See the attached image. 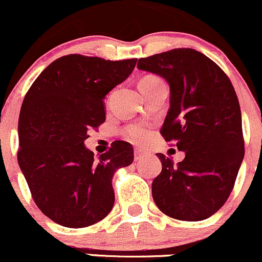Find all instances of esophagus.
I'll return each instance as SVG.
<instances>
[{"label": "esophagus", "mask_w": 262, "mask_h": 262, "mask_svg": "<svg viewBox=\"0 0 262 262\" xmlns=\"http://www.w3.org/2000/svg\"><path fill=\"white\" fill-rule=\"evenodd\" d=\"M145 154L147 153H145L144 150L138 149V148H137V149H134V159H136V161H140L142 158H144Z\"/></svg>", "instance_id": "obj_1"}]
</instances>
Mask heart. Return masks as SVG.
<instances>
[{"label": "heart", "mask_w": 262, "mask_h": 262, "mask_svg": "<svg viewBox=\"0 0 262 262\" xmlns=\"http://www.w3.org/2000/svg\"><path fill=\"white\" fill-rule=\"evenodd\" d=\"M161 81V79L157 76H145L140 80L139 84H153V82ZM124 138L130 140V142L136 143V144H144L149 138V132H148L147 126L143 125L140 123L129 124L123 129Z\"/></svg>", "instance_id": "1"}]
</instances>
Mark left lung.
<instances>
[{
	"label": "left lung",
	"instance_id": "obj_1",
	"mask_svg": "<svg viewBox=\"0 0 262 262\" xmlns=\"http://www.w3.org/2000/svg\"><path fill=\"white\" fill-rule=\"evenodd\" d=\"M169 84V110L161 134L186 154L177 166L158 153L162 172L153 200L167 216L202 221L216 213L232 192L245 156L241 109L221 68L193 49H173L138 60Z\"/></svg>",
	"mask_w": 262,
	"mask_h": 262
}]
</instances>
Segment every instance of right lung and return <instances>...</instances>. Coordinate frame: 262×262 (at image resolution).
I'll return each mask as SVG.
<instances>
[{
  "label": "right lung",
  "instance_id": "obj_1",
  "mask_svg": "<svg viewBox=\"0 0 262 262\" xmlns=\"http://www.w3.org/2000/svg\"><path fill=\"white\" fill-rule=\"evenodd\" d=\"M136 64L137 59L66 55L51 62L25 95L17 161L35 203L56 224L86 227L112 211L113 176L133 163V147L119 140L96 159L84 140L90 128L105 122V95Z\"/></svg>",
  "mask_w": 262,
  "mask_h": 262
}]
</instances>
